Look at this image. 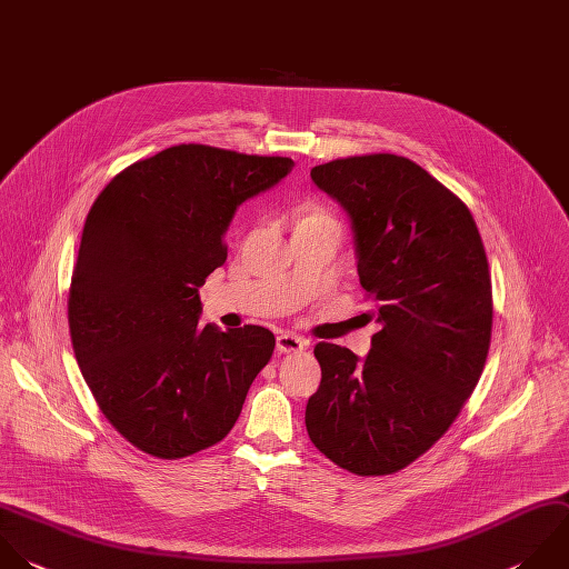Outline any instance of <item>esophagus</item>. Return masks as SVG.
I'll return each instance as SVG.
<instances>
[{
  "instance_id": "obj_1",
  "label": "esophagus",
  "mask_w": 569,
  "mask_h": 569,
  "mask_svg": "<svg viewBox=\"0 0 569 569\" xmlns=\"http://www.w3.org/2000/svg\"><path fill=\"white\" fill-rule=\"evenodd\" d=\"M276 342H278V351L280 353H298V351H302L309 345V340H305L302 336H296L291 331H282Z\"/></svg>"
}]
</instances>
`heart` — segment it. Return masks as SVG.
Listing matches in <instances>:
<instances>
[{
  "mask_svg": "<svg viewBox=\"0 0 569 569\" xmlns=\"http://www.w3.org/2000/svg\"><path fill=\"white\" fill-rule=\"evenodd\" d=\"M302 222H320V224H331V227H336V222H333V218L329 216V213H325V211H311V213H307V218L302 220Z\"/></svg>",
  "mask_w": 569,
  "mask_h": 569,
  "instance_id": "b5f03b06",
  "label": "heart"
}]
</instances>
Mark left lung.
<instances>
[{"label":"left lung","instance_id":"left-lung-1","mask_svg":"<svg viewBox=\"0 0 569 569\" xmlns=\"http://www.w3.org/2000/svg\"><path fill=\"white\" fill-rule=\"evenodd\" d=\"M311 180L351 220L382 329L365 360L316 345L322 380L307 431L351 473H396L449 429L482 373L493 313L485 247L467 204L402 156L333 160Z\"/></svg>","mask_w":569,"mask_h":569}]
</instances>
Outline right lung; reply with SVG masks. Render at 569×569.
I'll return each mask as SVG.
<instances>
[{
    "label": "right lung",
    "instance_id": "1",
    "mask_svg": "<svg viewBox=\"0 0 569 569\" xmlns=\"http://www.w3.org/2000/svg\"><path fill=\"white\" fill-rule=\"evenodd\" d=\"M291 158L180 144L118 173L93 202L69 291L71 342L107 420L156 458L220 442L271 360L269 329L198 327L236 209Z\"/></svg>",
    "mask_w": 569,
    "mask_h": 569
}]
</instances>
